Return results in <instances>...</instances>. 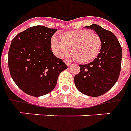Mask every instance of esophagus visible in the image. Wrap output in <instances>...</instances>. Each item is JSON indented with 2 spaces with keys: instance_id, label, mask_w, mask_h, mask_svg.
<instances>
[{
  "instance_id": "34e87169",
  "label": "esophagus",
  "mask_w": 131,
  "mask_h": 131,
  "mask_svg": "<svg viewBox=\"0 0 131 131\" xmlns=\"http://www.w3.org/2000/svg\"><path fill=\"white\" fill-rule=\"evenodd\" d=\"M66 64L67 65V66H68V67L71 66V63H70V62H68V61H66Z\"/></svg>"
}]
</instances>
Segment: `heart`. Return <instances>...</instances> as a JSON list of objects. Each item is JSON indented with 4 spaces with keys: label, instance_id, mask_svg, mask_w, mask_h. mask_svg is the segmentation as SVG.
<instances>
[{
    "label": "heart",
    "instance_id": "1",
    "mask_svg": "<svg viewBox=\"0 0 131 131\" xmlns=\"http://www.w3.org/2000/svg\"><path fill=\"white\" fill-rule=\"evenodd\" d=\"M59 39L53 36L51 46L54 54L63 58L70 51L72 58L80 63H88L100 53L102 40L97 33L88 29H74L65 31Z\"/></svg>",
    "mask_w": 131,
    "mask_h": 131
}]
</instances>
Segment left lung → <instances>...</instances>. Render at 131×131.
<instances>
[{
  "instance_id": "obj_1",
  "label": "left lung",
  "mask_w": 131,
  "mask_h": 131,
  "mask_svg": "<svg viewBox=\"0 0 131 131\" xmlns=\"http://www.w3.org/2000/svg\"><path fill=\"white\" fill-rule=\"evenodd\" d=\"M101 38L102 48L90 63L80 65V71L74 78L76 88L90 97H99L110 90L118 79L121 68L122 49L112 31L98 25L87 26Z\"/></svg>"
}]
</instances>
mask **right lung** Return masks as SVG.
<instances>
[{
	"label": "right lung",
	"mask_w": 131,
	"mask_h": 131,
	"mask_svg": "<svg viewBox=\"0 0 131 131\" xmlns=\"http://www.w3.org/2000/svg\"><path fill=\"white\" fill-rule=\"evenodd\" d=\"M56 31L34 26L12 40L8 51L10 73L17 87L29 95L40 97L51 92L59 74L68 68L51 50V39Z\"/></svg>",
	"instance_id": "1"
}]
</instances>
